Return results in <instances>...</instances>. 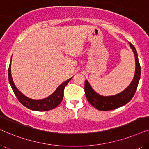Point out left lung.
Returning a JSON list of instances; mask_svg holds the SVG:
<instances>
[{"label": "left lung", "instance_id": "obj_1", "mask_svg": "<svg viewBox=\"0 0 149 149\" xmlns=\"http://www.w3.org/2000/svg\"><path fill=\"white\" fill-rule=\"evenodd\" d=\"M129 44L135 57L136 68L133 80L132 81L127 88L116 95L104 96V95H100L99 93L93 90L88 81L85 80V93L87 100L93 107L96 108L99 111H111V110L116 109L122 106L125 105L131 100L137 89L140 79L141 68H140L139 60H138L137 52L133 45L130 43V42Z\"/></svg>", "mask_w": 149, "mask_h": 149}]
</instances>
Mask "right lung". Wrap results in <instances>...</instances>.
<instances>
[{"mask_svg": "<svg viewBox=\"0 0 149 149\" xmlns=\"http://www.w3.org/2000/svg\"><path fill=\"white\" fill-rule=\"evenodd\" d=\"M12 58V57H11ZM10 62L9 70H8V75H9V81L10 85H11V88L13 89L14 93L17 97L18 100L22 103L24 107L29 109L32 111H49V110L54 109V108L60 104L63 99L64 96V90L65 87L66 86L69 81L72 78L68 79V80L65 81L62 84L58 86V88L56 89L52 94L49 95L48 97L41 100H34L31 99L29 97H26L24 95L19 89H18L14 84V82L12 79L11 72V64Z\"/></svg>", "mask_w": 149, "mask_h": 149, "instance_id": "1", "label": "right lung"}]
</instances>
